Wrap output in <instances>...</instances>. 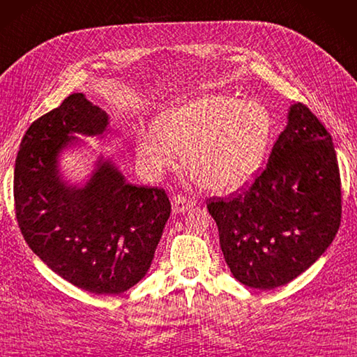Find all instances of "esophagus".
<instances>
[{"mask_svg":"<svg viewBox=\"0 0 357 357\" xmlns=\"http://www.w3.org/2000/svg\"><path fill=\"white\" fill-rule=\"evenodd\" d=\"M195 205H196L195 200L184 196V195H176L172 200V209H173V213H176V214L185 213L190 208H193Z\"/></svg>","mask_w":357,"mask_h":357,"instance_id":"34e87169","label":"esophagus"}]
</instances>
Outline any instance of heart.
<instances>
[{
  "label": "heart",
  "instance_id": "heart-1",
  "mask_svg": "<svg viewBox=\"0 0 357 357\" xmlns=\"http://www.w3.org/2000/svg\"><path fill=\"white\" fill-rule=\"evenodd\" d=\"M271 135L268 109L257 100L204 95L161 113L153 132L139 137L143 166L161 172L184 151V166L199 185L231 191L258 172Z\"/></svg>",
  "mask_w": 357,
  "mask_h": 357
}]
</instances>
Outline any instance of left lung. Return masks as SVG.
<instances>
[{
    "mask_svg": "<svg viewBox=\"0 0 357 357\" xmlns=\"http://www.w3.org/2000/svg\"><path fill=\"white\" fill-rule=\"evenodd\" d=\"M206 206L234 278L264 291L285 285L340 229L341 178L331 134L306 105H291L261 175L243 193L209 197Z\"/></svg>",
    "mask_w": 357,
    "mask_h": 357,
    "instance_id": "8db88e82",
    "label": "left lung"
}]
</instances>
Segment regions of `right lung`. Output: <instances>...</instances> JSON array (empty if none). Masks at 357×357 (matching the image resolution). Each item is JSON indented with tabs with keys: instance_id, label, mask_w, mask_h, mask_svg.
I'll return each instance as SVG.
<instances>
[{
	"instance_id": "add662e5",
	"label": "right lung",
	"mask_w": 357,
	"mask_h": 357,
	"mask_svg": "<svg viewBox=\"0 0 357 357\" xmlns=\"http://www.w3.org/2000/svg\"><path fill=\"white\" fill-rule=\"evenodd\" d=\"M108 116L83 93L69 95L26 130L15 162L13 196L26 244L60 278L93 294H121L148 273L170 200L134 185L100 158L84 187L68 185L59 155L81 135H102Z\"/></svg>"
}]
</instances>
